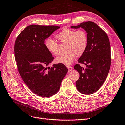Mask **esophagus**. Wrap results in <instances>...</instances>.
<instances>
[{"mask_svg":"<svg viewBox=\"0 0 125 125\" xmlns=\"http://www.w3.org/2000/svg\"><path fill=\"white\" fill-rule=\"evenodd\" d=\"M67 68L68 69L69 71H71L72 69H73V67H72L71 66H67Z\"/></svg>","mask_w":125,"mask_h":125,"instance_id":"obj_1","label":"esophagus"}]
</instances>
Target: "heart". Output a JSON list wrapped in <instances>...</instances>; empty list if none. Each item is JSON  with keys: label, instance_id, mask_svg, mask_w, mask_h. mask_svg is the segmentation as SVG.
Listing matches in <instances>:
<instances>
[{"label": "heart", "instance_id": "heart-1", "mask_svg": "<svg viewBox=\"0 0 125 125\" xmlns=\"http://www.w3.org/2000/svg\"><path fill=\"white\" fill-rule=\"evenodd\" d=\"M60 43H66L67 53L58 56L55 62L66 66H69L73 62L75 57L81 56L88 46V36L83 30H74L64 28L55 36ZM45 46L50 53L56 55L59 52L58 43L51 38L45 41Z\"/></svg>", "mask_w": 125, "mask_h": 125}]
</instances>
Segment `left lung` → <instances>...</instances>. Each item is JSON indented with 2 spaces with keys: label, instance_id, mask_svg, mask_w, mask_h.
<instances>
[{
  "label": "left lung",
  "instance_id": "left-lung-1",
  "mask_svg": "<svg viewBox=\"0 0 125 125\" xmlns=\"http://www.w3.org/2000/svg\"><path fill=\"white\" fill-rule=\"evenodd\" d=\"M84 29L88 36V46L85 51L74 66L80 74L76 81L79 92L84 94H92L99 90L106 79L111 63V45L108 37L96 23L88 21L83 22L71 28ZM80 63L85 64L83 69Z\"/></svg>",
  "mask_w": 125,
  "mask_h": 125
}]
</instances>
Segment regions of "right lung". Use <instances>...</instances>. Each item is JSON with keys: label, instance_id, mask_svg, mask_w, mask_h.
Listing matches in <instances>:
<instances>
[{"label": "right lung", "instance_id": "obj_1", "mask_svg": "<svg viewBox=\"0 0 125 125\" xmlns=\"http://www.w3.org/2000/svg\"><path fill=\"white\" fill-rule=\"evenodd\" d=\"M55 25H30L17 37L14 57L19 73L30 90L41 97L55 95L68 69L62 64L47 67L54 57L45 46V40L59 29Z\"/></svg>", "mask_w": 125, "mask_h": 125}]
</instances>
